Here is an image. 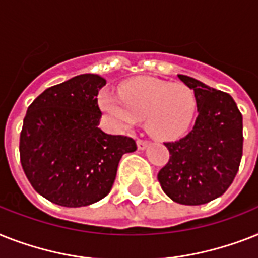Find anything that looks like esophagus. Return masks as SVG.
<instances>
[{"label": "esophagus", "mask_w": 258, "mask_h": 258, "mask_svg": "<svg viewBox=\"0 0 258 258\" xmlns=\"http://www.w3.org/2000/svg\"><path fill=\"white\" fill-rule=\"evenodd\" d=\"M136 144H138V148H139L140 151H143V150H146V148L148 147V144H150V142H148V140L138 139V142H136Z\"/></svg>", "instance_id": "34e87169"}]
</instances>
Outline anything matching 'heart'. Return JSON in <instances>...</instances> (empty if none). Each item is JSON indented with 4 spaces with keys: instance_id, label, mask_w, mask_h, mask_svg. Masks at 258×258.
I'll use <instances>...</instances> for the list:
<instances>
[{
    "instance_id": "obj_1",
    "label": "heart",
    "mask_w": 258,
    "mask_h": 258,
    "mask_svg": "<svg viewBox=\"0 0 258 258\" xmlns=\"http://www.w3.org/2000/svg\"><path fill=\"white\" fill-rule=\"evenodd\" d=\"M117 96L100 95V107L119 130L133 128L146 119L148 133L160 139H172L185 133L198 110L194 91L184 83H168L140 77L125 82Z\"/></svg>"
}]
</instances>
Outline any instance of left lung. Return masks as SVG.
Here are the masks:
<instances>
[{
	"instance_id": "left-lung-1",
	"label": "left lung",
	"mask_w": 258,
	"mask_h": 258,
	"mask_svg": "<svg viewBox=\"0 0 258 258\" xmlns=\"http://www.w3.org/2000/svg\"><path fill=\"white\" fill-rule=\"evenodd\" d=\"M194 90L198 118L188 135L164 143L168 163L158 173L171 200L184 205L209 203L229 188L242 156V115L229 94L187 75H177Z\"/></svg>"
}]
</instances>
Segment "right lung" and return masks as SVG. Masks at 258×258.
Returning <instances> with one entry per match:
<instances>
[{
  "label": "right lung",
  "instance_id": "right-lung-1",
  "mask_svg": "<svg viewBox=\"0 0 258 258\" xmlns=\"http://www.w3.org/2000/svg\"><path fill=\"white\" fill-rule=\"evenodd\" d=\"M104 85L100 75H77L46 89L27 108L21 164L33 188L54 204L77 208L106 198L122 156L136 151L133 138L98 127Z\"/></svg>",
  "mask_w": 258,
  "mask_h": 258
}]
</instances>
